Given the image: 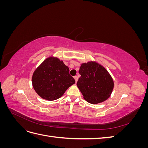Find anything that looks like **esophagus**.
<instances>
[{
	"label": "esophagus",
	"instance_id": "34e87169",
	"mask_svg": "<svg viewBox=\"0 0 148 148\" xmlns=\"http://www.w3.org/2000/svg\"><path fill=\"white\" fill-rule=\"evenodd\" d=\"M74 79H75V80L76 83H77V81H78V77H77V76H75V77H74Z\"/></svg>",
	"mask_w": 148,
	"mask_h": 148
}]
</instances>
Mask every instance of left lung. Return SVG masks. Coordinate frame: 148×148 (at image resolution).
<instances>
[{"label":"left lung","mask_w":148,"mask_h":148,"mask_svg":"<svg viewBox=\"0 0 148 148\" xmlns=\"http://www.w3.org/2000/svg\"><path fill=\"white\" fill-rule=\"evenodd\" d=\"M79 73L81 77L77 85L85 101L97 104L104 102L110 96L114 82L104 66L96 61H89L81 64Z\"/></svg>","instance_id":"left-lung-1"}]
</instances>
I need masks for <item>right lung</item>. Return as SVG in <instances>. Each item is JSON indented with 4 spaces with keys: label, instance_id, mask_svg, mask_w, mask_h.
<instances>
[{
    "label": "right lung",
    "instance_id": "add662e5",
    "mask_svg": "<svg viewBox=\"0 0 148 148\" xmlns=\"http://www.w3.org/2000/svg\"><path fill=\"white\" fill-rule=\"evenodd\" d=\"M75 83L69 74V69L59 58L50 56L34 70L33 87L44 99L54 101L63 96L66 90Z\"/></svg>",
    "mask_w": 148,
    "mask_h": 148
}]
</instances>
